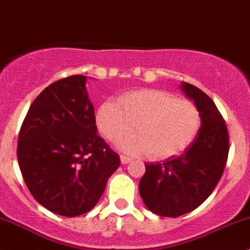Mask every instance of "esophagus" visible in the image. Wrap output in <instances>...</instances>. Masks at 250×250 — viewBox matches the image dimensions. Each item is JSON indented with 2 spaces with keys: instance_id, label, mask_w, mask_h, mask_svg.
Returning a JSON list of instances; mask_svg holds the SVG:
<instances>
[{
  "instance_id": "1",
  "label": "esophagus",
  "mask_w": 250,
  "mask_h": 250,
  "mask_svg": "<svg viewBox=\"0 0 250 250\" xmlns=\"http://www.w3.org/2000/svg\"><path fill=\"white\" fill-rule=\"evenodd\" d=\"M133 158L129 157V156H125V155H121V162H122V165H127V163L132 162Z\"/></svg>"
}]
</instances>
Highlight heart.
Instances as JSON below:
<instances>
[{
    "label": "heart",
    "mask_w": 250,
    "mask_h": 250,
    "mask_svg": "<svg viewBox=\"0 0 250 250\" xmlns=\"http://www.w3.org/2000/svg\"><path fill=\"white\" fill-rule=\"evenodd\" d=\"M100 133L116 144L137 125V134L123 141L130 153L147 152L157 160L184 152L197 138L202 125L201 111L195 103L179 99L160 89H139L125 93L118 103L107 102L97 112Z\"/></svg>",
    "instance_id": "obj_1"
}]
</instances>
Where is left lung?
Here are the masks:
<instances>
[{
    "label": "left lung",
    "instance_id": "left-lung-1",
    "mask_svg": "<svg viewBox=\"0 0 250 250\" xmlns=\"http://www.w3.org/2000/svg\"><path fill=\"white\" fill-rule=\"evenodd\" d=\"M180 87L201 111L200 133L180 156L162 163H145L139 183L145 206L168 218L190 213L209 197L223 175L229 155L228 127L213 100L190 83L183 82Z\"/></svg>",
    "mask_w": 250,
    "mask_h": 250
}]
</instances>
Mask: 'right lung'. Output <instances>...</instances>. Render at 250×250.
Masks as SVG:
<instances>
[{"label": "right lung", "mask_w": 250, "mask_h": 250, "mask_svg": "<svg viewBox=\"0 0 250 250\" xmlns=\"http://www.w3.org/2000/svg\"><path fill=\"white\" fill-rule=\"evenodd\" d=\"M87 77L49 84L34 100L18 138V163L27 188L59 215H82L104 193L120 156L98 134Z\"/></svg>", "instance_id": "add662e5"}]
</instances>
